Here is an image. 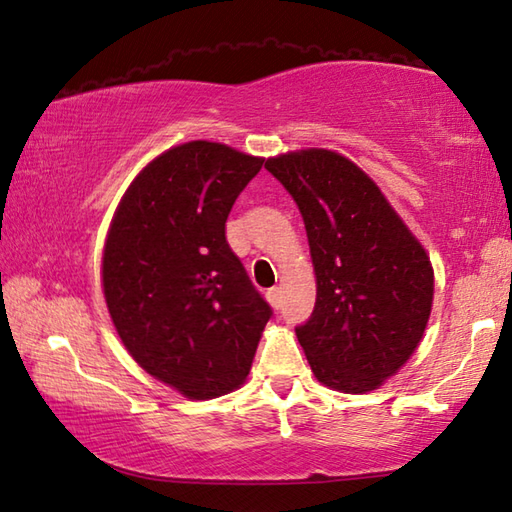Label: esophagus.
<instances>
[{"label": "esophagus", "instance_id": "esophagus-1", "mask_svg": "<svg viewBox=\"0 0 512 512\" xmlns=\"http://www.w3.org/2000/svg\"><path fill=\"white\" fill-rule=\"evenodd\" d=\"M267 301H269V305L276 307V310H278V307L283 305V294H281V287H272V289H269V292H267Z\"/></svg>", "mask_w": 512, "mask_h": 512}]
</instances>
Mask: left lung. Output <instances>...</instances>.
Wrapping results in <instances>:
<instances>
[{"label": "left lung", "mask_w": 512, "mask_h": 512, "mask_svg": "<svg viewBox=\"0 0 512 512\" xmlns=\"http://www.w3.org/2000/svg\"><path fill=\"white\" fill-rule=\"evenodd\" d=\"M265 169L294 198L310 240L316 305L296 336L314 376L347 394L379 388L428 325L435 274L426 249L341 153H283Z\"/></svg>", "instance_id": "obj_1"}]
</instances>
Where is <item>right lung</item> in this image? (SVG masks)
<instances>
[{"label":"right lung","instance_id":"add662e5","mask_svg":"<svg viewBox=\"0 0 512 512\" xmlns=\"http://www.w3.org/2000/svg\"><path fill=\"white\" fill-rule=\"evenodd\" d=\"M263 167L194 140L144 167L122 196L102 256L115 330L158 381L189 399L240 388L272 307L231 252L225 223Z\"/></svg>","mask_w":512,"mask_h":512}]
</instances>
